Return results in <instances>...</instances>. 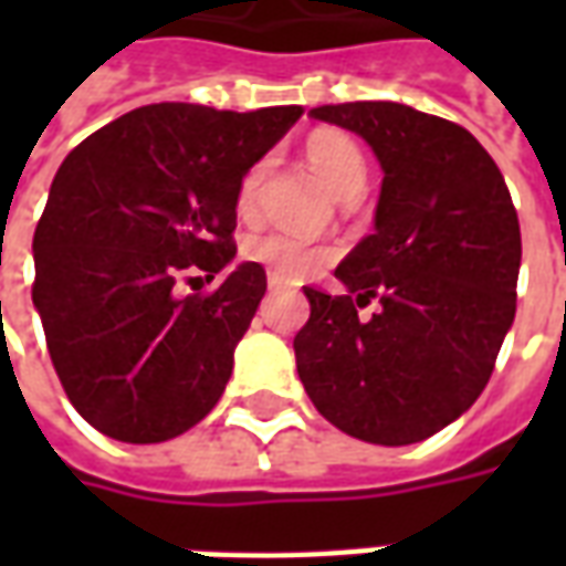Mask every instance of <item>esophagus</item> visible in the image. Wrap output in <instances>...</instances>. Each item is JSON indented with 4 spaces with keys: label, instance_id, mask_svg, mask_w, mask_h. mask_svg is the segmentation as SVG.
Here are the masks:
<instances>
[{
    "label": "esophagus",
    "instance_id": "esophagus-1",
    "mask_svg": "<svg viewBox=\"0 0 566 566\" xmlns=\"http://www.w3.org/2000/svg\"><path fill=\"white\" fill-rule=\"evenodd\" d=\"M266 287H270V291H282L284 282H279L275 275H270V279H266Z\"/></svg>",
    "mask_w": 566,
    "mask_h": 566
}]
</instances>
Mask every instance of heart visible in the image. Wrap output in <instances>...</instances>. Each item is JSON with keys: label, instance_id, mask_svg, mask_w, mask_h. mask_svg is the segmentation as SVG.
<instances>
[{"label": "heart", "instance_id": "obj_1", "mask_svg": "<svg viewBox=\"0 0 566 566\" xmlns=\"http://www.w3.org/2000/svg\"><path fill=\"white\" fill-rule=\"evenodd\" d=\"M306 160L321 181L331 187V193H336L339 199L364 190L367 163H364V154L355 145V139H348L345 133H336V129L315 133L306 145ZM260 181H263V163L251 166L242 178V185H239L235 209L242 218H248L258 206ZM242 251H245L248 260L266 266L270 275H275L279 282H303L333 260V248L312 245V242H303V239L287 233L251 235Z\"/></svg>", "mask_w": 566, "mask_h": 566}]
</instances>
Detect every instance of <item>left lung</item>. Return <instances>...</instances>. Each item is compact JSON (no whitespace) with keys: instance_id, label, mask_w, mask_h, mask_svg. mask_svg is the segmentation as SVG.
I'll return each instance as SVG.
<instances>
[{"instance_id":"obj_1","label":"left lung","mask_w":566,"mask_h":566,"mask_svg":"<svg viewBox=\"0 0 566 566\" xmlns=\"http://www.w3.org/2000/svg\"><path fill=\"white\" fill-rule=\"evenodd\" d=\"M308 115L367 142L381 166L373 233L336 266L343 296L306 287L296 373L343 433L412 446L461 418L491 379L515 318L522 233L510 190L458 124L403 103ZM380 296L369 322L356 306Z\"/></svg>"}]
</instances>
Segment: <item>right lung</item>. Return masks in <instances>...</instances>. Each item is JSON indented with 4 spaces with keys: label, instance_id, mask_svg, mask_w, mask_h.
Wrapping results in <instances>:
<instances>
[{
    "label": "right lung",
    "instance_id": "right-lung-1",
    "mask_svg": "<svg viewBox=\"0 0 566 566\" xmlns=\"http://www.w3.org/2000/svg\"><path fill=\"white\" fill-rule=\"evenodd\" d=\"M300 117L303 105H142L56 169L32 235V306L69 400L99 433L166 442L221 400L266 272L245 260L209 296H178L175 279L233 263L239 185Z\"/></svg>",
    "mask_w": 566,
    "mask_h": 566
}]
</instances>
